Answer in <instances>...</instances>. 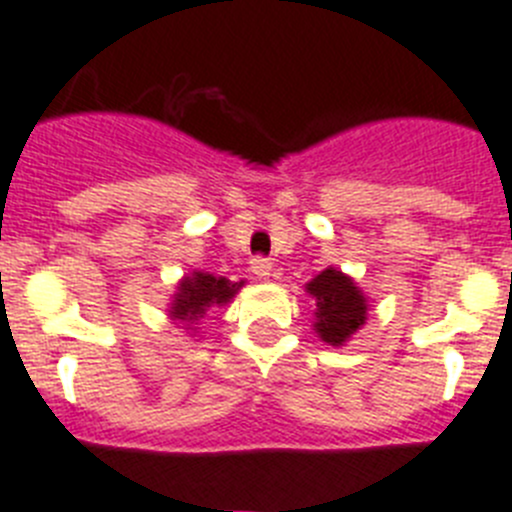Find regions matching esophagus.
Masks as SVG:
<instances>
[{
	"label": "esophagus",
	"mask_w": 512,
	"mask_h": 512,
	"mask_svg": "<svg viewBox=\"0 0 512 512\" xmlns=\"http://www.w3.org/2000/svg\"><path fill=\"white\" fill-rule=\"evenodd\" d=\"M251 271L256 274L259 279H269L271 274V261L264 259V256H253L251 259Z\"/></svg>",
	"instance_id": "1"
}]
</instances>
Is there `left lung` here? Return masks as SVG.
I'll return each instance as SVG.
<instances>
[{
  "label": "left lung",
  "instance_id": "obj_1",
  "mask_svg": "<svg viewBox=\"0 0 512 512\" xmlns=\"http://www.w3.org/2000/svg\"><path fill=\"white\" fill-rule=\"evenodd\" d=\"M307 292L315 300V333L330 346H343L366 320V297L351 277L338 269L320 271L307 282Z\"/></svg>",
  "mask_w": 512,
  "mask_h": 512
}]
</instances>
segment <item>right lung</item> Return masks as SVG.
<instances>
[{
    "instance_id": "add662e5",
    "label": "right lung",
    "mask_w": 512,
    "mask_h": 512,
    "mask_svg": "<svg viewBox=\"0 0 512 512\" xmlns=\"http://www.w3.org/2000/svg\"><path fill=\"white\" fill-rule=\"evenodd\" d=\"M243 282H230L225 277H212L207 271H192L176 287L174 302H171L169 318L184 325H194L205 318L210 307H220L235 297Z\"/></svg>"
}]
</instances>
